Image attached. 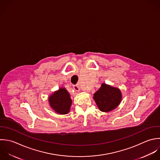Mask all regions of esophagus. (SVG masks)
<instances>
[{
    "instance_id": "esophagus-1",
    "label": "esophagus",
    "mask_w": 160,
    "mask_h": 160,
    "mask_svg": "<svg viewBox=\"0 0 160 160\" xmlns=\"http://www.w3.org/2000/svg\"><path fill=\"white\" fill-rule=\"evenodd\" d=\"M73 89H74V90L75 91V92H80V88H79V87H78V86L77 85H73Z\"/></svg>"
}]
</instances>
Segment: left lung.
I'll return each mask as SVG.
<instances>
[{
  "instance_id": "left-lung-1",
  "label": "left lung",
  "mask_w": 160,
  "mask_h": 160,
  "mask_svg": "<svg viewBox=\"0 0 160 160\" xmlns=\"http://www.w3.org/2000/svg\"><path fill=\"white\" fill-rule=\"evenodd\" d=\"M93 98L100 111L108 112L120 105L122 94L119 88L103 83L99 90L93 94Z\"/></svg>"
}]
</instances>
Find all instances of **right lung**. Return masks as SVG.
<instances>
[{
	"label": "right lung",
	"instance_id": "right-lung-1",
	"mask_svg": "<svg viewBox=\"0 0 160 160\" xmlns=\"http://www.w3.org/2000/svg\"><path fill=\"white\" fill-rule=\"evenodd\" d=\"M48 103L50 108L56 113L65 115L70 112L72 100L67 89L61 87L48 97Z\"/></svg>",
	"mask_w": 160,
	"mask_h": 160
}]
</instances>
